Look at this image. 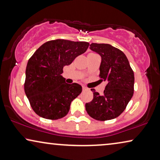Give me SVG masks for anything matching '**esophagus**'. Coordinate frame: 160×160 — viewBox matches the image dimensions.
<instances>
[{"mask_svg": "<svg viewBox=\"0 0 160 160\" xmlns=\"http://www.w3.org/2000/svg\"><path fill=\"white\" fill-rule=\"evenodd\" d=\"M82 89H83V90H84H84H87V88H86L85 87H84V86H83V87H82Z\"/></svg>", "mask_w": 160, "mask_h": 160, "instance_id": "esophagus-1", "label": "esophagus"}]
</instances>
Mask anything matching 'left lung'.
<instances>
[{"mask_svg":"<svg viewBox=\"0 0 160 160\" xmlns=\"http://www.w3.org/2000/svg\"><path fill=\"white\" fill-rule=\"evenodd\" d=\"M90 49L100 55L99 66L101 81L108 82L103 94L95 89L93 99L86 103V110L97 120L114 119L126 109L134 91V73L126 55L109 44L92 43Z\"/></svg>","mask_w":160,"mask_h":160,"instance_id":"8db88e82","label":"left lung"}]
</instances>
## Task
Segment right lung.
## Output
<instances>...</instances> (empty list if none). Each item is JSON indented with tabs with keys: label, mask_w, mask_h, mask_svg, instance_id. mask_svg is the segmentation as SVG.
<instances>
[{
	"label": "right lung",
	"mask_w": 160,
	"mask_h": 160,
	"mask_svg": "<svg viewBox=\"0 0 160 160\" xmlns=\"http://www.w3.org/2000/svg\"><path fill=\"white\" fill-rule=\"evenodd\" d=\"M89 45L87 42L50 40L29 59L24 92L37 115L58 120L68 114L71 102L81 94L82 87L76 83H66L61 76L63 68L85 52Z\"/></svg>",
	"instance_id": "right-lung-1"
}]
</instances>
